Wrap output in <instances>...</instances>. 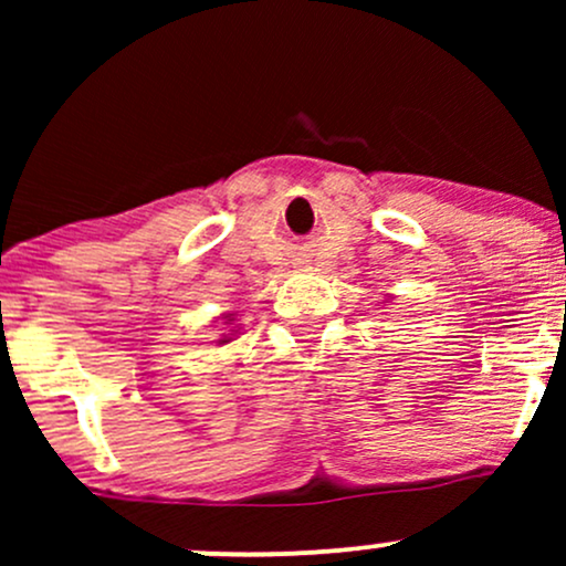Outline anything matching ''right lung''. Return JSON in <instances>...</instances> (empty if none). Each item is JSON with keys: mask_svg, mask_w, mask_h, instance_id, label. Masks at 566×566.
Returning a JSON list of instances; mask_svg holds the SVG:
<instances>
[{"mask_svg": "<svg viewBox=\"0 0 566 566\" xmlns=\"http://www.w3.org/2000/svg\"><path fill=\"white\" fill-rule=\"evenodd\" d=\"M226 319H229L226 324H231V322H233V314L226 316ZM231 333H237V329H231ZM229 340H231V337H229V335H223V340H218V343H229Z\"/></svg>", "mask_w": 566, "mask_h": 566, "instance_id": "1", "label": "right lung"}]
</instances>
